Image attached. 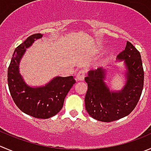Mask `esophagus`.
Segmentation results:
<instances>
[{
	"label": "esophagus",
	"mask_w": 151,
	"mask_h": 151,
	"mask_svg": "<svg viewBox=\"0 0 151 151\" xmlns=\"http://www.w3.org/2000/svg\"><path fill=\"white\" fill-rule=\"evenodd\" d=\"M85 79V71H79L78 74H77V81L82 82Z\"/></svg>",
	"instance_id": "1"
}]
</instances>
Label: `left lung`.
Here are the masks:
<instances>
[{"label":"left lung","instance_id":"obj_1","mask_svg":"<svg viewBox=\"0 0 151 151\" xmlns=\"http://www.w3.org/2000/svg\"><path fill=\"white\" fill-rule=\"evenodd\" d=\"M116 61H123L125 69V72H122L125 81L121 90L110 88L105 83L109 71L103 68L89 71L85 78L88 84L85 98L86 109L92 118L98 121L109 122L128 116L134 109L142 94L144 70L139 51L128 41L125 50L116 57Z\"/></svg>","mask_w":151,"mask_h":151}]
</instances>
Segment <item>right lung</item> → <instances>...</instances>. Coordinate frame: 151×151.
Listing matches in <instances>:
<instances>
[{
    "label": "right lung",
    "instance_id": "obj_1",
    "mask_svg": "<svg viewBox=\"0 0 151 151\" xmlns=\"http://www.w3.org/2000/svg\"><path fill=\"white\" fill-rule=\"evenodd\" d=\"M42 37L41 34H34L16 48L8 68V86L12 97L20 110L35 118L48 119L62 109L64 99L76 81L73 76H57L41 86H29L24 81L20 73V60L26 49Z\"/></svg>",
    "mask_w": 151,
    "mask_h": 151
}]
</instances>
